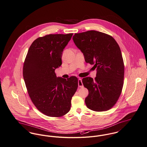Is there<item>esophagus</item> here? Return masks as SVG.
Segmentation results:
<instances>
[{
  "label": "esophagus",
  "mask_w": 147,
  "mask_h": 147,
  "mask_svg": "<svg viewBox=\"0 0 147 147\" xmlns=\"http://www.w3.org/2000/svg\"><path fill=\"white\" fill-rule=\"evenodd\" d=\"M78 85L79 87L80 88H83L84 85L82 82V79L81 78H79L78 80Z\"/></svg>",
  "instance_id": "34e87169"
}]
</instances>
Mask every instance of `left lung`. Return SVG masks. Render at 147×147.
Returning a JSON list of instances; mask_svg holds the SVG:
<instances>
[{
	"instance_id": "8db88e82",
	"label": "left lung",
	"mask_w": 147,
	"mask_h": 147,
	"mask_svg": "<svg viewBox=\"0 0 147 147\" xmlns=\"http://www.w3.org/2000/svg\"><path fill=\"white\" fill-rule=\"evenodd\" d=\"M73 40L86 63L96 69L95 80L82 78L88 90L87 107L95 111L109 110L117 102L124 83V65L120 49L111 36L96 30L75 33Z\"/></svg>"
}]
</instances>
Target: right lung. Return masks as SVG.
Masks as SVG:
<instances>
[{
	"label": "right lung",
	"mask_w": 147,
	"mask_h": 147,
	"mask_svg": "<svg viewBox=\"0 0 147 147\" xmlns=\"http://www.w3.org/2000/svg\"><path fill=\"white\" fill-rule=\"evenodd\" d=\"M73 33L49 34L33 41L24 61L23 75L30 98L46 115L60 117L71 109V98L78 87L75 76L57 77L63 49Z\"/></svg>",
	"instance_id": "right-lung-1"
}]
</instances>
